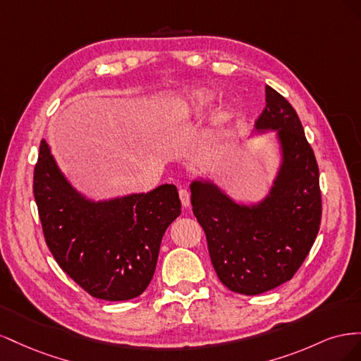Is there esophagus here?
Returning <instances> with one entry per match:
<instances>
[{
  "label": "esophagus",
  "mask_w": 361,
  "mask_h": 361,
  "mask_svg": "<svg viewBox=\"0 0 361 361\" xmlns=\"http://www.w3.org/2000/svg\"><path fill=\"white\" fill-rule=\"evenodd\" d=\"M179 197H180V202H182V206L183 207H190L191 204V200H190V192L187 190H179Z\"/></svg>",
  "instance_id": "esophagus-1"
}]
</instances>
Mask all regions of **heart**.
Returning a JSON list of instances; mask_svg holds the SVG:
<instances>
[{
	"mask_svg": "<svg viewBox=\"0 0 361 361\" xmlns=\"http://www.w3.org/2000/svg\"><path fill=\"white\" fill-rule=\"evenodd\" d=\"M215 101V94L209 90L199 89L188 93L183 97V101L179 104V106L171 113V122L174 125H182L191 122V120L203 116L207 108H209ZM223 122H227L231 118V113H223L220 116Z\"/></svg>",
	"mask_w": 361,
	"mask_h": 361,
	"instance_id": "b5f03b06",
	"label": "heart"
}]
</instances>
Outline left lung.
Masks as SVG:
<instances>
[{"label":"left lung","instance_id":"1","mask_svg":"<svg viewBox=\"0 0 361 361\" xmlns=\"http://www.w3.org/2000/svg\"><path fill=\"white\" fill-rule=\"evenodd\" d=\"M267 106L256 134L276 130L280 167L264 199L238 203L214 180L190 185L192 212L206 233L218 279L233 292L259 295L290 280L321 224L319 169L292 105L265 87Z\"/></svg>","mask_w":361,"mask_h":361}]
</instances>
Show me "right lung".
<instances>
[{
	"label": "right lung",
	"instance_id": "add662e5",
	"mask_svg": "<svg viewBox=\"0 0 361 361\" xmlns=\"http://www.w3.org/2000/svg\"><path fill=\"white\" fill-rule=\"evenodd\" d=\"M32 192L47 245L76 285L106 301L146 290L162 236L180 215L174 185L94 202L68 180L42 140Z\"/></svg>",
	"mask_w": 361,
	"mask_h": 361
}]
</instances>
